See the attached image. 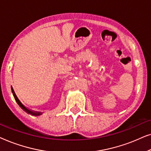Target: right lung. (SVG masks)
I'll list each match as a JSON object with an SVG mask.
<instances>
[{
	"label": "right lung",
	"instance_id": "1",
	"mask_svg": "<svg viewBox=\"0 0 151 151\" xmlns=\"http://www.w3.org/2000/svg\"><path fill=\"white\" fill-rule=\"evenodd\" d=\"M12 93H13L14 97V98H15L16 102L18 103V104L19 105V106H20V107H21V108H22V109H23V110H24V111H26V112L27 113H29V114H31V115H34V116H39V115H42V113H40V112H34V111H32L29 110V109H28L27 108H26V107L24 106V105L22 104L21 102H20V101L19 100V99L18 98V97L16 96V93H15V92H14L13 88H12Z\"/></svg>",
	"mask_w": 151,
	"mask_h": 151
}]
</instances>
